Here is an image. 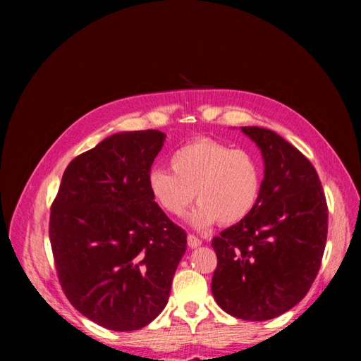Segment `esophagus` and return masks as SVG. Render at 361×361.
Segmentation results:
<instances>
[{
    "label": "esophagus",
    "mask_w": 361,
    "mask_h": 361,
    "mask_svg": "<svg viewBox=\"0 0 361 361\" xmlns=\"http://www.w3.org/2000/svg\"><path fill=\"white\" fill-rule=\"evenodd\" d=\"M200 245H202V240L198 239L197 235H194V234L188 235V247L189 248H197V247H200Z\"/></svg>",
    "instance_id": "obj_1"
}]
</instances>
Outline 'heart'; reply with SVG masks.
Listing matches in <instances>:
<instances>
[{"instance_id": "heart-1", "label": "heart", "mask_w": 361, "mask_h": 361, "mask_svg": "<svg viewBox=\"0 0 361 361\" xmlns=\"http://www.w3.org/2000/svg\"><path fill=\"white\" fill-rule=\"evenodd\" d=\"M171 171L153 169L147 176L153 202L167 216L181 217L198 200L189 221L206 231L220 221L234 225L247 219L262 190V166L252 153L200 137L171 155Z\"/></svg>"}]
</instances>
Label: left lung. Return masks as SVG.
<instances>
[{
	"instance_id": "left-lung-1",
	"label": "left lung",
	"mask_w": 361,
	"mask_h": 361,
	"mask_svg": "<svg viewBox=\"0 0 361 361\" xmlns=\"http://www.w3.org/2000/svg\"><path fill=\"white\" fill-rule=\"evenodd\" d=\"M264 158L259 202L214 237L212 295L229 315L265 321L307 295L327 239V203L310 161L268 128L242 127Z\"/></svg>"
}]
</instances>
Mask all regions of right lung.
Here are the masks:
<instances>
[{"mask_svg": "<svg viewBox=\"0 0 361 361\" xmlns=\"http://www.w3.org/2000/svg\"><path fill=\"white\" fill-rule=\"evenodd\" d=\"M159 130L121 132L75 157L51 206L49 240L66 298L116 332L142 329L166 307L186 233L158 208L147 176Z\"/></svg>", "mask_w": 361, "mask_h": 361, "instance_id": "right-lung-1", "label": "right lung"}]
</instances>
